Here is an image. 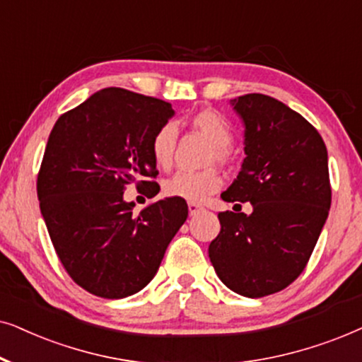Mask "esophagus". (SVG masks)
Listing matches in <instances>:
<instances>
[{"instance_id": "esophagus-1", "label": "esophagus", "mask_w": 362, "mask_h": 362, "mask_svg": "<svg viewBox=\"0 0 362 362\" xmlns=\"http://www.w3.org/2000/svg\"><path fill=\"white\" fill-rule=\"evenodd\" d=\"M205 209L202 205H199V204H189V214H190V216H195V215H199L200 211H204Z\"/></svg>"}]
</instances>
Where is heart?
<instances>
[{
	"mask_svg": "<svg viewBox=\"0 0 362 362\" xmlns=\"http://www.w3.org/2000/svg\"><path fill=\"white\" fill-rule=\"evenodd\" d=\"M192 127L209 139L214 151L209 156V163L218 162L221 165L230 162V144L233 141L230 124L215 110H200L190 120ZM177 146V127L167 122L157 129L151 141V156L157 168L168 170L172 167L173 153ZM223 178L215 168H206L202 172H177L167 178L163 184V194L173 199H182L192 204L205 202L210 195L220 190Z\"/></svg>",
	"mask_w": 362,
	"mask_h": 362,
	"instance_id": "1",
	"label": "heart"
}]
</instances>
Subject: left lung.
<instances>
[{
	"label": "left lung",
	"mask_w": 362,
	"mask_h": 362,
	"mask_svg": "<svg viewBox=\"0 0 362 362\" xmlns=\"http://www.w3.org/2000/svg\"><path fill=\"white\" fill-rule=\"evenodd\" d=\"M245 124V160L225 202L253 211H221L209 247L216 274L231 291L262 298L300 276L331 206L327 151L320 134L286 104L264 94L231 99Z\"/></svg>",
	"instance_id": "8db88e82"
}]
</instances>
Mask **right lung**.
<instances>
[{"instance_id": "obj_1", "label": "right lung", "mask_w": 362, "mask_h": 362, "mask_svg": "<svg viewBox=\"0 0 362 362\" xmlns=\"http://www.w3.org/2000/svg\"><path fill=\"white\" fill-rule=\"evenodd\" d=\"M165 100L107 88L62 114L37 175V199L62 267L86 291L120 300L156 276L168 243L189 216L182 199L153 202L134 215L124 190H160L152 136L173 117Z\"/></svg>"}]
</instances>
